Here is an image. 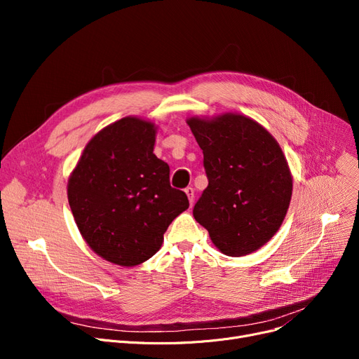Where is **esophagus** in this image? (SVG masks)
Returning <instances> with one entry per match:
<instances>
[{"label":"esophagus","mask_w":359,"mask_h":359,"mask_svg":"<svg viewBox=\"0 0 359 359\" xmlns=\"http://www.w3.org/2000/svg\"><path fill=\"white\" fill-rule=\"evenodd\" d=\"M184 194L187 195V198H189V202H191V206L194 205V202H195V191H194V187H186L184 189Z\"/></svg>","instance_id":"obj_1"}]
</instances>
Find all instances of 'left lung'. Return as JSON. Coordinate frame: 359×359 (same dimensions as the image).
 Listing matches in <instances>:
<instances>
[{"label": "left lung", "mask_w": 359, "mask_h": 359, "mask_svg": "<svg viewBox=\"0 0 359 359\" xmlns=\"http://www.w3.org/2000/svg\"><path fill=\"white\" fill-rule=\"evenodd\" d=\"M202 153L208 187L194 206L195 219L227 256L249 255L284 221L292 177L280 147L250 118L225 113L187 121Z\"/></svg>", "instance_id": "left-lung-1"}]
</instances>
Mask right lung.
Returning a JSON list of instances; mask_svg holds the SVG:
<instances>
[{
  "label": "right lung",
  "mask_w": 359,
  "mask_h": 359,
  "mask_svg": "<svg viewBox=\"0 0 359 359\" xmlns=\"http://www.w3.org/2000/svg\"><path fill=\"white\" fill-rule=\"evenodd\" d=\"M154 123L123 118L86 145L68 180V202L94 253L121 266L153 257L172 221L189 208L153 153Z\"/></svg>",
  "instance_id": "1"
}]
</instances>
